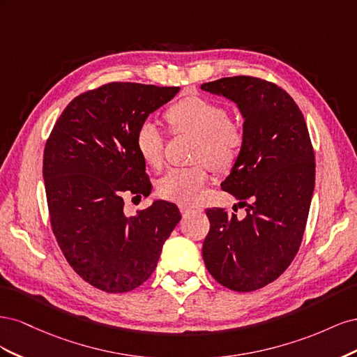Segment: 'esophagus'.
<instances>
[{"label":"esophagus","mask_w":357,"mask_h":357,"mask_svg":"<svg viewBox=\"0 0 357 357\" xmlns=\"http://www.w3.org/2000/svg\"><path fill=\"white\" fill-rule=\"evenodd\" d=\"M178 208L183 214H192V213H201L202 208L195 207V205H188V204H180Z\"/></svg>","instance_id":"1"}]
</instances>
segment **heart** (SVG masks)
I'll return each instance as SVG.
<instances>
[{
	"label": "heart",
	"mask_w": 357,
	"mask_h": 357,
	"mask_svg": "<svg viewBox=\"0 0 357 357\" xmlns=\"http://www.w3.org/2000/svg\"><path fill=\"white\" fill-rule=\"evenodd\" d=\"M165 119L172 131L198 137L197 160L208 162L215 169H226L238 159L244 146V131L238 123L231 121L225 105L199 96H188L172 104L165 112ZM164 143V135L153 122L146 121L138 126L135 149L149 167H160ZM207 180L208 171L205 165L172 168L158 181V192L169 201H197Z\"/></svg>",
	"instance_id": "obj_1"
}]
</instances>
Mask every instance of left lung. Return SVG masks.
<instances>
[{"label": "left lung", "mask_w": 357, "mask_h": 357, "mask_svg": "<svg viewBox=\"0 0 357 357\" xmlns=\"http://www.w3.org/2000/svg\"><path fill=\"white\" fill-rule=\"evenodd\" d=\"M243 114L244 146L222 189L245 207V218L207 208L202 245L208 273L235 291L273 283L294 261L314 192V150L299 107L277 84L250 75L204 83Z\"/></svg>", "instance_id": "obj_1"}]
</instances>
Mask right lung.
Returning <instances> with one entry per match:
<instances>
[{
	"label": "right lung",
	"mask_w": 357,
	"mask_h": 357,
	"mask_svg": "<svg viewBox=\"0 0 357 357\" xmlns=\"http://www.w3.org/2000/svg\"><path fill=\"white\" fill-rule=\"evenodd\" d=\"M180 88L113 82L66 107L43 156L50 225L70 266L93 287L123 294L152 275L181 215L155 201L128 218L125 197L150 195L138 126Z\"/></svg>",
	"instance_id": "1"
}]
</instances>
